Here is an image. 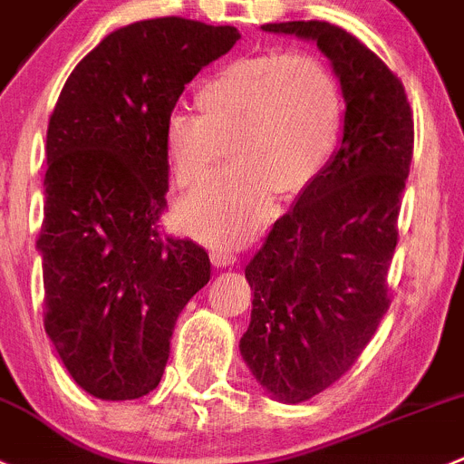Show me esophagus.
I'll return each instance as SVG.
<instances>
[{"label":"esophagus","mask_w":464,"mask_h":464,"mask_svg":"<svg viewBox=\"0 0 464 464\" xmlns=\"http://www.w3.org/2000/svg\"><path fill=\"white\" fill-rule=\"evenodd\" d=\"M209 257L214 266H235L237 264L235 250H229V248H214L209 253Z\"/></svg>","instance_id":"1"}]
</instances>
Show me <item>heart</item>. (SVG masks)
Here are the masks:
<instances>
[{"instance_id":"b5f03b06","label":"heart","mask_w":464,"mask_h":464,"mask_svg":"<svg viewBox=\"0 0 464 464\" xmlns=\"http://www.w3.org/2000/svg\"><path fill=\"white\" fill-rule=\"evenodd\" d=\"M200 116L175 111L163 150L178 187L200 184L223 159L235 166L178 207V225L209 244H241L266 220L273 191L310 187L328 166L343 121L337 77L303 52L239 56L198 91Z\"/></svg>"}]
</instances>
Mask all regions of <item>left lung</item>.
I'll return each mask as SVG.
<instances>
[{"mask_svg":"<svg viewBox=\"0 0 464 464\" xmlns=\"http://www.w3.org/2000/svg\"><path fill=\"white\" fill-rule=\"evenodd\" d=\"M262 29L314 41L346 102L337 152L246 266L253 314L241 355L273 399L303 403L355 364L390 307L414 125L401 79L342 26L298 20Z\"/></svg>","mask_w":464,"mask_h":464,"instance_id":"left-lung-1","label":"left lung"}]
</instances>
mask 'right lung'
<instances>
[{"instance_id": "right-lung-1", "label": "right lung", "mask_w": 464, "mask_h": 464, "mask_svg": "<svg viewBox=\"0 0 464 464\" xmlns=\"http://www.w3.org/2000/svg\"><path fill=\"white\" fill-rule=\"evenodd\" d=\"M241 38L157 17L111 31L65 82L47 127L45 333L82 390L131 401L161 381L175 321L209 282L205 248L161 237L163 127L184 86Z\"/></svg>"}]
</instances>
